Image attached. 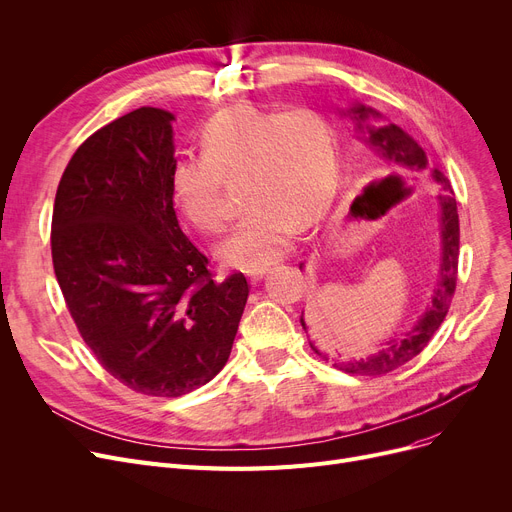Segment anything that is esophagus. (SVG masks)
<instances>
[{"label":"esophagus","instance_id":"esophagus-1","mask_svg":"<svg viewBox=\"0 0 512 512\" xmlns=\"http://www.w3.org/2000/svg\"><path fill=\"white\" fill-rule=\"evenodd\" d=\"M267 274H270V267H259V270H249V272H247V278H249L251 284H257V282H261Z\"/></svg>","mask_w":512,"mask_h":512}]
</instances>
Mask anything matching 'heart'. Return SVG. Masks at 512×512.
Listing matches in <instances>:
<instances>
[{"instance_id": "1", "label": "heart", "mask_w": 512, "mask_h": 512, "mask_svg": "<svg viewBox=\"0 0 512 512\" xmlns=\"http://www.w3.org/2000/svg\"><path fill=\"white\" fill-rule=\"evenodd\" d=\"M201 157H178L170 172L180 213L203 234H222L230 215L224 180H242L249 205L220 255L242 270L272 265L290 247L301 224H313L338 191L334 137L311 107L261 110L238 103L201 130Z\"/></svg>"}]
</instances>
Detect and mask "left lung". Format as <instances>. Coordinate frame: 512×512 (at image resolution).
<instances>
[{
    "mask_svg": "<svg viewBox=\"0 0 512 512\" xmlns=\"http://www.w3.org/2000/svg\"><path fill=\"white\" fill-rule=\"evenodd\" d=\"M348 112L355 116L359 130L367 134L365 141L375 153V159H373L375 164H380L386 170H396L398 174L413 180L429 178L438 184V191H440L438 201L442 209V215H440L442 253H440V274L432 294V303H429V307L425 309V313L421 315L417 326L411 332L388 340L378 355L359 359V361H346L340 365L334 363V367H340L342 371L353 373V375H384L394 371L400 365H405L413 357H417L427 346V342L432 340V336L438 332L450 309L454 290H456V276H459V242H461L459 211H456V199L448 178L438 168H429L425 151L417 145L413 137H409V134L396 124H380V126L367 124L369 118H382V116L361 103L351 107ZM301 324L305 328L303 317H301ZM311 348L319 357L328 359L326 355H321L313 344Z\"/></svg>",
    "mask_w": 512,
    "mask_h": 512,
    "instance_id": "8db88e82",
    "label": "left lung"
}]
</instances>
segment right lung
<instances>
[{
	"label": "right lung",
	"mask_w": 512,
	"mask_h": 512,
	"mask_svg": "<svg viewBox=\"0 0 512 512\" xmlns=\"http://www.w3.org/2000/svg\"><path fill=\"white\" fill-rule=\"evenodd\" d=\"M172 120L139 107L93 132L51 218L53 272L78 334L118 382L161 398L222 371L251 288L240 272L215 280L178 224Z\"/></svg>",
	"instance_id": "1"
}]
</instances>
